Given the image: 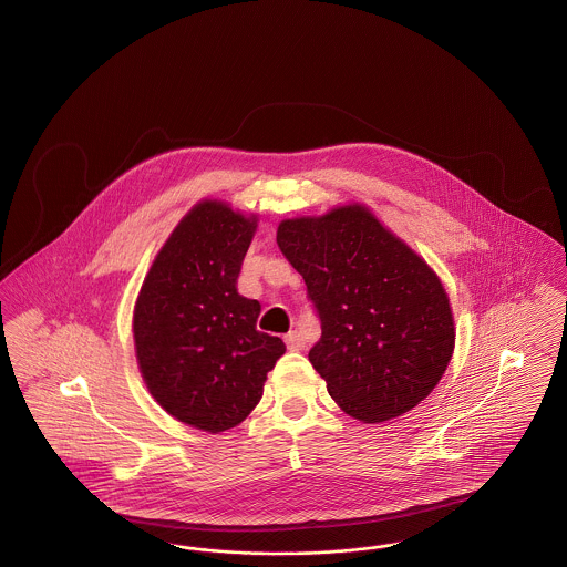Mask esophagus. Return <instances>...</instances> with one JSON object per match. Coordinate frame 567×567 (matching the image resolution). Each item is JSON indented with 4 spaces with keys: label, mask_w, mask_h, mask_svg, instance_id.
I'll list each match as a JSON object with an SVG mask.
<instances>
[{
    "label": "esophagus",
    "mask_w": 567,
    "mask_h": 567,
    "mask_svg": "<svg viewBox=\"0 0 567 567\" xmlns=\"http://www.w3.org/2000/svg\"><path fill=\"white\" fill-rule=\"evenodd\" d=\"M285 341H287V348H289V350H293V352H297V350H303V346H306V341H303V338H301L297 331L287 333V336H285Z\"/></svg>",
    "instance_id": "34e87169"
}]
</instances>
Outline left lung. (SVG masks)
<instances>
[{
  "mask_svg": "<svg viewBox=\"0 0 567 567\" xmlns=\"http://www.w3.org/2000/svg\"><path fill=\"white\" fill-rule=\"evenodd\" d=\"M276 243L320 320L308 359L348 415L375 424L424 401L452 361L450 299L405 243L364 206L287 219Z\"/></svg>",
  "mask_w": 567,
  "mask_h": 567,
  "instance_id": "1",
  "label": "left lung"
}]
</instances>
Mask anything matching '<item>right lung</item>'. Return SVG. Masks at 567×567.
Segmentation results:
<instances>
[{
  "label": "right lung",
  "mask_w": 567,
  "mask_h": 567,
  "mask_svg": "<svg viewBox=\"0 0 567 567\" xmlns=\"http://www.w3.org/2000/svg\"><path fill=\"white\" fill-rule=\"evenodd\" d=\"M255 227V217L227 204H196L159 249L136 299L143 380L159 408L198 431L238 426L287 350L257 331L261 306L236 289Z\"/></svg>",
  "instance_id": "1"
}]
</instances>
